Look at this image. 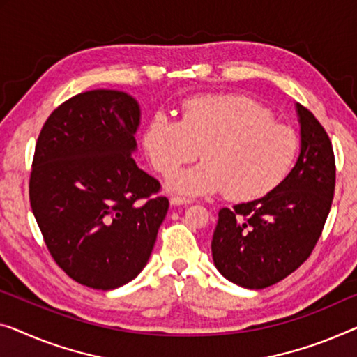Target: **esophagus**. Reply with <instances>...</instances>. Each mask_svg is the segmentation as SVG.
<instances>
[{
  "instance_id": "1",
  "label": "esophagus",
  "mask_w": 357,
  "mask_h": 357,
  "mask_svg": "<svg viewBox=\"0 0 357 357\" xmlns=\"http://www.w3.org/2000/svg\"><path fill=\"white\" fill-rule=\"evenodd\" d=\"M190 202H192V200L185 199V197H178V195H173L172 199H169V204L174 205V206H176V205H188V204H190Z\"/></svg>"
}]
</instances>
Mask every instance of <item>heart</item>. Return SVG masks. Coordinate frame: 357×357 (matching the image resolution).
<instances>
[{
    "label": "heart",
    "instance_id": "b5f03b06",
    "mask_svg": "<svg viewBox=\"0 0 357 357\" xmlns=\"http://www.w3.org/2000/svg\"><path fill=\"white\" fill-rule=\"evenodd\" d=\"M152 167L163 176L200 155L205 162L181 172L168 185L185 195L225 190L232 202H253L279 188L298 157L296 132L278 123L273 112L238 94L197 96L183 119L153 115L144 136Z\"/></svg>",
    "mask_w": 357,
    "mask_h": 357
}]
</instances>
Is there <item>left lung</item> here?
Masks as SVG:
<instances>
[{"instance_id": "left-lung-1", "label": "left lung", "mask_w": 357, "mask_h": 357, "mask_svg": "<svg viewBox=\"0 0 357 357\" xmlns=\"http://www.w3.org/2000/svg\"><path fill=\"white\" fill-rule=\"evenodd\" d=\"M300 157L278 189L261 199L221 208L211 255L218 271L245 289L278 284L310 258L335 192V155L327 131L296 104Z\"/></svg>"}]
</instances>
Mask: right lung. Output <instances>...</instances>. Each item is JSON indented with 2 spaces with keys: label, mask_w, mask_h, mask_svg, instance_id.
I'll list each match as a JSON object with an SVG mask.
<instances>
[{
  "label": "right lung",
  "mask_w": 357,
  "mask_h": 357,
  "mask_svg": "<svg viewBox=\"0 0 357 357\" xmlns=\"http://www.w3.org/2000/svg\"><path fill=\"white\" fill-rule=\"evenodd\" d=\"M139 105L114 89L79 93L43 125L29 195L57 266L78 284L112 290L151 257L169 202L132 160Z\"/></svg>",
  "instance_id": "obj_1"
}]
</instances>
